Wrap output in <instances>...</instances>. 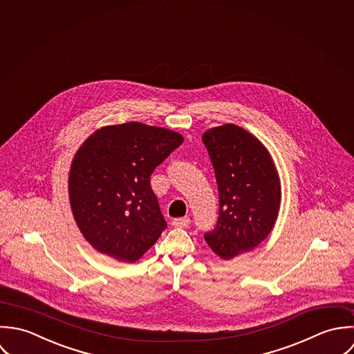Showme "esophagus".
I'll return each instance as SVG.
<instances>
[{
  "instance_id": "1",
  "label": "esophagus",
  "mask_w": 354,
  "mask_h": 354,
  "mask_svg": "<svg viewBox=\"0 0 354 354\" xmlns=\"http://www.w3.org/2000/svg\"><path fill=\"white\" fill-rule=\"evenodd\" d=\"M190 224V218L189 217H178L172 220V225L174 227H187Z\"/></svg>"
}]
</instances>
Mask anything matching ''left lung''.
Wrapping results in <instances>:
<instances>
[{
  "label": "left lung",
  "instance_id": "8db88e82",
  "mask_svg": "<svg viewBox=\"0 0 354 354\" xmlns=\"http://www.w3.org/2000/svg\"><path fill=\"white\" fill-rule=\"evenodd\" d=\"M203 142L218 192V217L204 238L217 256L231 260L271 232L281 205L279 176L263 143L235 124L208 130Z\"/></svg>",
  "mask_w": 354,
  "mask_h": 354
}]
</instances>
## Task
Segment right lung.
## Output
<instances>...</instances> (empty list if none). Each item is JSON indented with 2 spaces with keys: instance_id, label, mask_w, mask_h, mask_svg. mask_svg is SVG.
I'll list each match as a JSON object with an SVG mask.
<instances>
[{
  "instance_id": "obj_1",
  "label": "right lung",
  "mask_w": 354,
  "mask_h": 354,
  "mask_svg": "<svg viewBox=\"0 0 354 354\" xmlns=\"http://www.w3.org/2000/svg\"><path fill=\"white\" fill-rule=\"evenodd\" d=\"M178 133L130 122L108 126L79 147L70 201L79 230L100 253L134 263L167 228L150 186L153 171L182 145Z\"/></svg>"
}]
</instances>
